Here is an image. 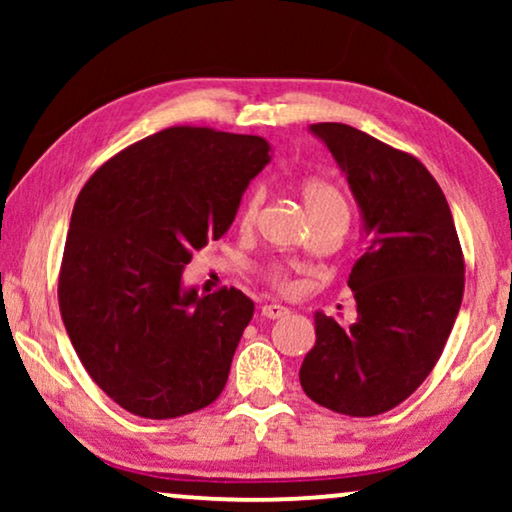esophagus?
<instances>
[{"mask_svg":"<svg viewBox=\"0 0 512 512\" xmlns=\"http://www.w3.org/2000/svg\"><path fill=\"white\" fill-rule=\"evenodd\" d=\"M261 314H263V317H268V319H282V317H286V314H289V310H286L284 305L268 303V305L261 307Z\"/></svg>","mask_w":512,"mask_h":512,"instance_id":"obj_1","label":"esophagus"}]
</instances>
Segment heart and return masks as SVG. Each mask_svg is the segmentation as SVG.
I'll return each mask as SVG.
<instances>
[{
    "mask_svg": "<svg viewBox=\"0 0 512 512\" xmlns=\"http://www.w3.org/2000/svg\"><path fill=\"white\" fill-rule=\"evenodd\" d=\"M300 198H303L307 212H310L312 219H321V216L328 214H340L347 219V202L342 198L338 188L333 184H328L324 179H307L300 186ZM261 202H263V193L254 188V191L247 193V198L242 200L240 207V226L247 230L256 223L258 212H261ZM265 282H268L272 289L277 291H291L293 282L282 265H272V268L265 270Z\"/></svg>",
    "mask_w": 512,
    "mask_h": 512,
    "instance_id": "b5f03b06",
    "label": "heart"
}]
</instances>
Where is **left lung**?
Wrapping results in <instances>:
<instances>
[{
    "mask_svg": "<svg viewBox=\"0 0 512 512\" xmlns=\"http://www.w3.org/2000/svg\"><path fill=\"white\" fill-rule=\"evenodd\" d=\"M361 207L368 247L349 289L356 321L317 312L300 368L314 403L349 417L382 415L436 366L464 298V254L438 181L410 153L345 123H314Z\"/></svg>",
    "mask_w": 512,
    "mask_h": 512,
    "instance_id": "1",
    "label": "left lung"
}]
</instances>
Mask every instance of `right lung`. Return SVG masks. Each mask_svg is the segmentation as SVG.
<instances>
[{
	"mask_svg": "<svg viewBox=\"0 0 512 512\" xmlns=\"http://www.w3.org/2000/svg\"><path fill=\"white\" fill-rule=\"evenodd\" d=\"M268 151L256 135L174 125L116 153L81 188L60 314L83 368L132 415H188L226 387L254 303L233 286L198 296L181 272L230 228Z\"/></svg>",
	"mask_w": 512,
	"mask_h": 512,
	"instance_id": "add662e5",
	"label": "right lung"
}]
</instances>
